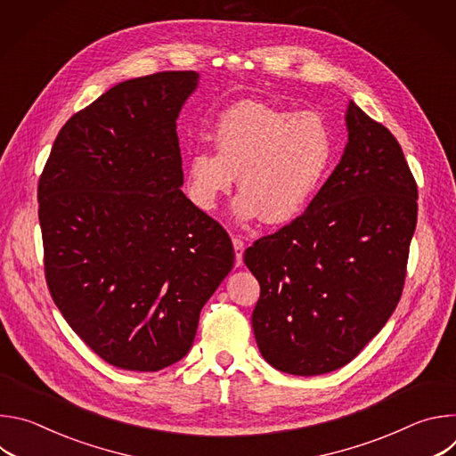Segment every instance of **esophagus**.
<instances>
[{
	"mask_svg": "<svg viewBox=\"0 0 456 456\" xmlns=\"http://www.w3.org/2000/svg\"><path fill=\"white\" fill-rule=\"evenodd\" d=\"M232 245H234V256H236V267H241L243 265V248H245V243L241 238L234 236L232 238Z\"/></svg>",
	"mask_w": 456,
	"mask_h": 456,
	"instance_id": "esophagus-1",
	"label": "esophagus"
}]
</instances>
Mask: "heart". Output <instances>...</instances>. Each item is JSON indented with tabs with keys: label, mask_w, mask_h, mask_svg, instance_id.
<instances>
[{
	"label": "heart",
	"mask_w": 456,
	"mask_h": 456,
	"mask_svg": "<svg viewBox=\"0 0 456 456\" xmlns=\"http://www.w3.org/2000/svg\"><path fill=\"white\" fill-rule=\"evenodd\" d=\"M215 150H194L185 164L187 197L211 213L238 176L232 202L238 222L262 218L285 225L299 218L334 162L329 122L314 111H290L243 101L225 110L215 127Z\"/></svg>",
	"instance_id": "obj_1"
}]
</instances>
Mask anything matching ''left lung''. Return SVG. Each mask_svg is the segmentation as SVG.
Returning <instances> with one entry per match:
<instances>
[{
    "label": "left lung",
    "mask_w": 456,
    "mask_h": 456,
    "mask_svg": "<svg viewBox=\"0 0 456 456\" xmlns=\"http://www.w3.org/2000/svg\"><path fill=\"white\" fill-rule=\"evenodd\" d=\"M339 164L306 211L257 240L243 262L262 287L252 330L280 371L348 364L394 314L417 225V183L387 129L354 101Z\"/></svg>",
    "instance_id": "left-lung-1"
}]
</instances>
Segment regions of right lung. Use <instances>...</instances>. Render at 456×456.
I'll return each instance as SVG.
<instances>
[{
    "label": "right lung",
    "mask_w": 456,
    "mask_h": 456,
    "mask_svg": "<svg viewBox=\"0 0 456 456\" xmlns=\"http://www.w3.org/2000/svg\"><path fill=\"white\" fill-rule=\"evenodd\" d=\"M199 81L162 72L115 85L62 126L39 178L52 299L122 370L183 359L234 265L229 234L180 189L176 118Z\"/></svg>",
    "instance_id": "obj_1"
}]
</instances>
